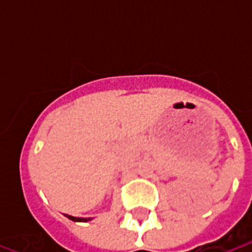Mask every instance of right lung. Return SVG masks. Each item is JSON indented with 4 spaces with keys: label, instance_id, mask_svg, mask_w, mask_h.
I'll list each match as a JSON object with an SVG mask.
<instances>
[{
    "label": "right lung",
    "instance_id": "right-lung-1",
    "mask_svg": "<svg viewBox=\"0 0 252 252\" xmlns=\"http://www.w3.org/2000/svg\"><path fill=\"white\" fill-rule=\"evenodd\" d=\"M66 217H68L70 220H72V221H83L86 222L89 221V220H92L90 217H74V216H68V215H64Z\"/></svg>",
    "mask_w": 252,
    "mask_h": 252
}]
</instances>
